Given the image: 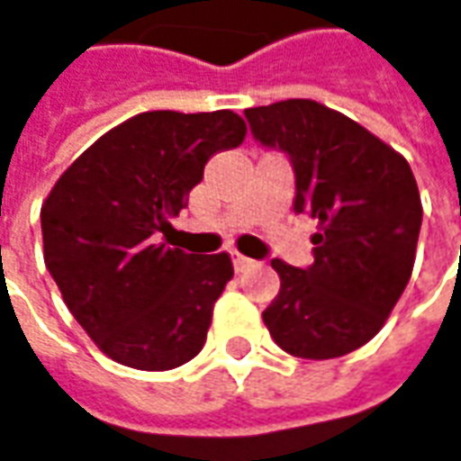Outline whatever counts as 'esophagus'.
<instances>
[{
  "label": "esophagus",
  "instance_id": "obj_1",
  "mask_svg": "<svg viewBox=\"0 0 461 461\" xmlns=\"http://www.w3.org/2000/svg\"><path fill=\"white\" fill-rule=\"evenodd\" d=\"M233 267H236L239 275H246V272H251V269L257 267V262L249 259V257H243V254H236V257H233Z\"/></svg>",
  "mask_w": 461,
  "mask_h": 461
}]
</instances>
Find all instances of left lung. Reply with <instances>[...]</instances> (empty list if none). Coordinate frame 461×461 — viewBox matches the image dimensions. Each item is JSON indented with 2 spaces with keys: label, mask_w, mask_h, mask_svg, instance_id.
I'll list each match as a JSON object with an SVG mask.
<instances>
[{
  "label": "left lung",
  "mask_w": 461,
  "mask_h": 461,
  "mask_svg": "<svg viewBox=\"0 0 461 461\" xmlns=\"http://www.w3.org/2000/svg\"><path fill=\"white\" fill-rule=\"evenodd\" d=\"M257 142L288 152L295 212L319 220L313 265L272 259L280 293L262 313L295 357L348 356L379 332L410 283L423 204L410 163L345 113L309 98L246 108Z\"/></svg>",
  "instance_id": "obj_1"
}]
</instances>
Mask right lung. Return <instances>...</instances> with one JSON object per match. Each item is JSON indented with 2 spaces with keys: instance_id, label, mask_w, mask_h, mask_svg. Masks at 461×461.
Segmentation results:
<instances>
[{
  "instance_id": "obj_1",
  "label": "right lung",
  "mask_w": 461,
  "mask_h": 461,
  "mask_svg": "<svg viewBox=\"0 0 461 461\" xmlns=\"http://www.w3.org/2000/svg\"><path fill=\"white\" fill-rule=\"evenodd\" d=\"M233 111H148L105 131L59 176L41 207L43 262L61 298L105 356L168 371L202 350L233 262L158 243L204 176L239 148Z\"/></svg>"
}]
</instances>
